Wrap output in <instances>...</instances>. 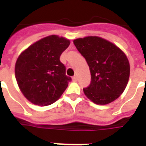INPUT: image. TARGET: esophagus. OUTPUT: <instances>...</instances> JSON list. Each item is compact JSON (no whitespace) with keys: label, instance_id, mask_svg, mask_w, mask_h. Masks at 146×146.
Instances as JSON below:
<instances>
[{"label":"esophagus","instance_id":"obj_1","mask_svg":"<svg viewBox=\"0 0 146 146\" xmlns=\"http://www.w3.org/2000/svg\"><path fill=\"white\" fill-rule=\"evenodd\" d=\"M72 79H73V81H76V80H77V76H76V75L73 76V77H72Z\"/></svg>","mask_w":146,"mask_h":146}]
</instances>
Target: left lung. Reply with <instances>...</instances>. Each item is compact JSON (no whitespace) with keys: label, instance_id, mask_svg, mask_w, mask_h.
Segmentation results:
<instances>
[{"label":"left lung","instance_id":"obj_1","mask_svg":"<svg viewBox=\"0 0 146 146\" xmlns=\"http://www.w3.org/2000/svg\"><path fill=\"white\" fill-rule=\"evenodd\" d=\"M76 49L87 61L91 83L84 88L94 103L106 105L119 98L125 90L130 76L127 58L116 45L98 36L74 40Z\"/></svg>","mask_w":146,"mask_h":146}]
</instances>
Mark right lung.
Listing matches in <instances>:
<instances>
[{"mask_svg":"<svg viewBox=\"0 0 146 146\" xmlns=\"http://www.w3.org/2000/svg\"><path fill=\"white\" fill-rule=\"evenodd\" d=\"M70 41L51 35L40 40L21 53L15 63V78L24 96L37 106L54 103L72 80L60 62Z\"/></svg>","mask_w":146,"mask_h":146,"instance_id":"1","label":"right lung"}]
</instances>
